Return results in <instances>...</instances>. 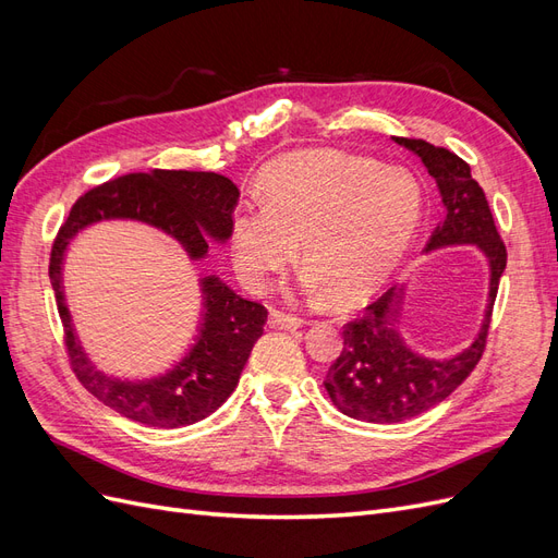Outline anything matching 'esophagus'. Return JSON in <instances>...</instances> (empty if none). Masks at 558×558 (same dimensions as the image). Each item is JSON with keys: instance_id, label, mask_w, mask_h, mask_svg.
<instances>
[{"instance_id": "1", "label": "esophagus", "mask_w": 558, "mask_h": 558, "mask_svg": "<svg viewBox=\"0 0 558 558\" xmlns=\"http://www.w3.org/2000/svg\"><path fill=\"white\" fill-rule=\"evenodd\" d=\"M269 326L279 328V330H298L305 326V320L298 316H291V314H283L279 310H269Z\"/></svg>"}]
</instances>
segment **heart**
Here are the masks:
<instances>
[{"mask_svg": "<svg viewBox=\"0 0 558 558\" xmlns=\"http://www.w3.org/2000/svg\"><path fill=\"white\" fill-rule=\"evenodd\" d=\"M424 209V185L408 167L335 148L298 150L269 162L260 195L232 211V263L246 289L260 291L300 242L302 291L353 307L408 258Z\"/></svg>", "mask_w": 558, "mask_h": 558, "instance_id": "b5f03b06", "label": "heart"}]
</instances>
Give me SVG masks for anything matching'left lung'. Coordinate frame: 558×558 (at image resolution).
Instances as JSON below:
<instances>
[{
  "instance_id": "8db88e82",
  "label": "left lung",
  "mask_w": 558,
  "mask_h": 558,
  "mask_svg": "<svg viewBox=\"0 0 558 558\" xmlns=\"http://www.w3.org/2000/svg\"><path fill=\"white\" fill-rule=\"evenodd\" d=\"M396 144L424 162L442 199V221L433 230L426 253L449 246H475L488 267V293L480 330L453 356L433 359L414 351L402 337L404 286L388 289L344 326V349L324 381L332 404L342 414L367 424H398L428 412L459 388L475 369L486 344L498 283L508 265V251L496 230L482 185L470 165L456 154L424 140L393 137Z\"/></svg>"
}]
</instances>
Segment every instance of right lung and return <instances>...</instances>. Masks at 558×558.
<instances>
[{"label": "right lung", "instance_id": "1", "mask_svg": "<svg viewBox=\"0 0 558 558\" xmlns=\"http://www.w3.org/2000/svg\"><path fill=\"white\" fill-rule=\"evenodd\" d=\"M238 197V185L216 172L154 170L97 185L78 197L66 216L50 253L48 277L74 373L113 412L156 428L191 426L214 414L238 388L251 349L263 335L267 310L234 293L221 277H202V312L189 351L156 377L107 375L88 359L66 307L62 269L70 242L99 221H137L170 234L185 256L199 263L207 258L209 242L226 244L230 240V218Z\"/></svg>", "mask_w": 558, "mask_h": 558}]
</instances>
